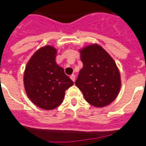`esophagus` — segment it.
Returning <instances> with one entry per match:
<instances>
[{"mask_svg": "<svg viewBox=\"0 0 146 146\" xmlns=\"http://www.w3.org/2000/svg\"><path fill=\"white\" fill-rule=\"evenodd\" d=\"M70 78H71V80H72L73 82H74V81H75V80H76V76H75L74 74H73V75H71V76H70Z\"/></svg>", "mask_w": 146, "mask_h": 146, "instance_id": "esophagus-1", "label": "esophagus"}]
</instances>
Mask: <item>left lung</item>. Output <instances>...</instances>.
Masks as SVG:
<instances>
[{"instance_id": "1", "label": "left lung", "mask_w": 146, "mask_h": 146, "mask_svg": "<svg viewBox=\"0 0 146 146\" xmlns=\"http://www.w3.org/2000/svg\"><path fill=\"white\" fill-rule=\"evenodd\" d=\"M83 68L75 84L86 101L95 107L110 104L121 86L120 75L115 62L101 46L92 44L80 51Z\"/></svg>"}]
</instances>
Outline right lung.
<instances>
[{"mask_svg":"<svg viewBox=\"0 0 146 146\" xmlns=\"http://www.w3.org/2000/svg\"><path fill=\"white\" fill-rule=\"evenodd\" d=\"M56 49L40 48L31 57L24 73V86L28 97L43 110H54L62 104L65 92L73 82L55 62Z\"/></svg>","mask_w":146,"mask_h":146,"instance_id":"right-lung-1","label":"right lung"}]
</instances>
